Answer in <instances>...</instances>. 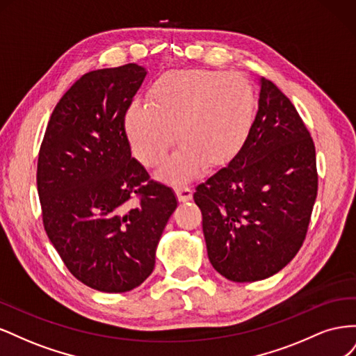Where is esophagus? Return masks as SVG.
Here are the masks:
<instances>
[{
    "mask_svg": "<svg viewBox=\"0 0 356 356\" xmlns=\"http://www.w3.org/2000/svg\"><path fill=\"white\" fill-rule=\"evenodd\" d=\"M175 195H177L179 202H188L193 197V190L190 187H186V186L184 187H177Z\"/></svg>",
    "mask_w": 356,
    "mask_h": 356,
    "instance_id": "34e87169",
    "label": "esophagus"
}]
</instances>
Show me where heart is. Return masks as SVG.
<instances>
[{
	"instance_id": "heart-1",
	"label": "heart",
	"mask_w": 356,
	"mask_h": 356,
	"mask_svg": "<svg viewBox=\"0 0 356 356\" xmlns=\"http://www.w3.org/2000/svg\"><path fill=\"white\" fill-rule=\"evenodd\" d=\"M252 86L239 74L188 70L168 72L152 86L148 105L135 102L124 129L135 157L148 168L163 161L172 145L182 144L160 177L184 182L203 163L218 168L230 161L252 127Z\"/></svg>"
}]
</instances>
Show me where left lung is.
Returning a JSON list of instances; mask_svg holds the SVG:
<instances>
[{
  "label": "left lung",
  "instance_id": "left-lung-1",
  "mask_svg": "<svg viewBox=\"0 0 356 356\" xmlns=\"http://www.w3.org/2000/svg\"><path fill=\"white\" fill-rule=\"evenodd\" d=\"M316 195L314 139L293 102L263 77L246 141L193 196L215 270L233 282L282 270L306 239Z\"/></svg>",
  "mask_w": 356,
  "mask_h": 356
}]
</instances>
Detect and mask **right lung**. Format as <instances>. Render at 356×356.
Listing matches in <instances>:
<instances>
[{"label":"right lung","instance_id":"1","mask_svg":"<svg viewBox=\"0 0 356 356\" xmlns=\"http://www.w3.org/2000/svg\"><path fill=\"white\" fill-rule=\"evenodd\" d=\"M145 74L136 63L84 74L53 110L38 153L44 230L71 275L102 293H126L152 275L177 209L174 191L149 179L126 135Z\"/></svg>","mask_w":356,"mask_h":356}]
</instances>
